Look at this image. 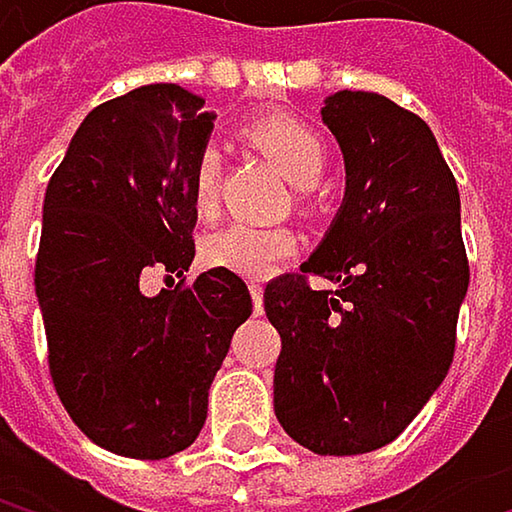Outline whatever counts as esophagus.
<instances>
[{"mask_svg":"<svg viewBox=\"0 0 512 512\" xmlns=\"http://www.w3.org/2000/svg\"><path fill=\"white\" fill-rule=\"evenodd\" d=\"M249 290H252L255 314H260V311H263V284H257V281H252V284H249Z\"/></svg>","mask_w":512,"mask_h":512,"instance_id":"esophagus-1","label":"esophagus"}]
</instances>
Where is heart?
I'll list each match as a JSON object with an SVG mask.
<instances>
[{
    "instance_id": "b5f03b06",
    "label": "heart",
    "mask_w": 512,
    "mask_h": 512,
    "mask_svg": "<svg viewBox=\"0 0 512 512\" xmlns=\"http://www.w3.org/2000/svg\"><path fill=\"white\" fill-rule=\"evenodd\" d=\"M249 142L269 154L296 183H314L326 168L323 136L299 115L272 109L243 124ZM189 192L198 216H216L222 195V154L216 145H201L192 159ZM296 255V234L284 225L231 222L204 237L201 257L210 266L240 272L246 278H266L281 260Z\"/></svg>"
}]
</instances>
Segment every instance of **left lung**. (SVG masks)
I'll list each match as a JSON object with an SVG mask.
<instances>
[{"mask_svg":"<svg viewBox=\"0 0 512 512\" xmlns=\"http://www.w3.org/2000/svg\"><path fill=\"white\" fill-rule=\"evenodd\" d=\"M323 121L344 151L347 201L302 269L266 284L263 308L281 335V427L314 454L350 457L394 442L448 376L468 255L457 180L415 112L338 91Z\"/></svg>","mask_w":512,"mask_h":512,"instance_id":"obj_1","label":"left lung"}]
</instances>
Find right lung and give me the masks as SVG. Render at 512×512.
Masks as SVG:
<instances>
[{
	"label": "right lung",
	"instance_id": "right-lung-1",
	"mask_svg": "<svg viewBox=\"0 0 512 512\" xmlns=\"http://www.w3.org/2000/svg\"><path fill=\"white\" fill-rule=\"evenodd\" d=\"M201 106L171 82L100 103L44 198L35 290L52 385L94 445L133 460L195 442L210 382L252 314L237 272L186 281L198 219L189 174L213 130ZM151 268L181 281L145 297L138 281Z\"/></svg>",
	"mask_w": 512,
	"mask_h": 512
}]
</instances>
